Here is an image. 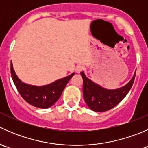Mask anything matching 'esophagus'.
<instances>
[{
  "instance_id": "1",
  "label": "esophagus",
  "mask_w": 148,
  "mask_h": 148,
  "mask_svg": "<svg viewBox=\"0 0 148 148\" xmlns=\"http://www.w3.org/2000/svg\"><path fill=\"white\" fill-rule=\"evenodd\" d=\"M84 69V66L82 65H78L76 67V71L77 73H80Z\"/></svg>"
}]
</instances>
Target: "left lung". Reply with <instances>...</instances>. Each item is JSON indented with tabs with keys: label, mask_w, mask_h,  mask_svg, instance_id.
<instances>
[{
	"label": "left lung",
	"mask_w": 148,
	"mask_h": 148,
	"mask_svg": "<svg viewBox=\"0 0 148 148\" xmlns=\"http://www.w3.org/2000/svg\"><path fill=\"white\" fill-rule=\"evenodd\" d=\"M135 74L136 72L129 83L123 87L114 90H108L91 81L82 71L83 96L85 102L91 110L95 112H102L111 110L117 105L127 95L135 81Z\"/></svg>",
	"instance_id": "obj_1"
}]
</instances>
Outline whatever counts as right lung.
Here are the masks:
<instances>
[{
	"mask_svg": "<svg viewBox=\"0 0 148 148\" xmlns=\"http://www.w3.org/2000/svg\"><path fill=\"white\" fill-rule=\"evenodd\" d=\"M10 74L13 83L23 99L28 104L42 109L49 108L55 104L62 95L66 85L74 75L73 73L49 85L36 86L22 82L16 75L12 63H10Z\"/></svg>",
	"mask_w": 148,
	"mask_h": 148,
	"instance_id": "right-lung-1",
	"label": "right lung"
}]
</instances>
